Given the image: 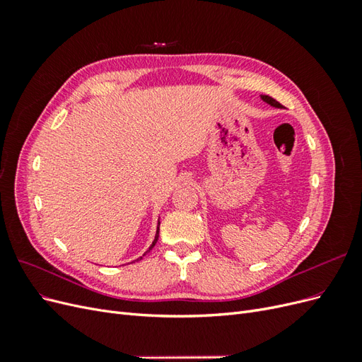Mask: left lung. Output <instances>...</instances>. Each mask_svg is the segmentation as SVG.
Wrapping results in <instances>:
<instances>
[{
    "instance_id": "obj_1",
    "label": "left lung",
    "mask_w": 362,
    "mask_h": 362,
    "mask_svg": "<svg viewBox=\"0 0 362 362\" xmlns=\"http://www.w3.org/2000/svg\"><path fill=\"white\" fill-rule=\"evenodd\" d=\"M261 100L264 101V103H267L269 105H272V107H276V108H284L276 100H273L272 96H269V95H261Z\"/></svg>"
}]
</instances>
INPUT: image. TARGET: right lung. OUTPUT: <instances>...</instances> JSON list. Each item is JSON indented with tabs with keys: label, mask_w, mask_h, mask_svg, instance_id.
Instances as JSON below:
<instances>
[{
	"label": "right lung",
	"mask_w": 362,
	"mask_h": 362,
	"mask_svg": "<svg viewBox=\"0 0 362 362\" xmlns=\"http://www.w3.org/2000/svg\"><path fill=\"white\" fill-rule=\"evenodd\" d=\"M158 225H160V222H158ZM158 229H160V226H157V234H156V238H154V242H152V245L149 246V249H148L146 252H149V250H151L152 247H154V246H156V243H157V240H158ZM145 255H146V254H145ZM140 258H141V257H140Z\"/></svg>",
	"instance_id": "add662e5"
}]
</instances>
